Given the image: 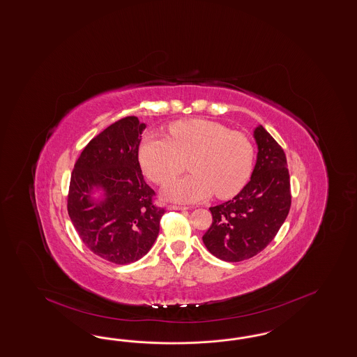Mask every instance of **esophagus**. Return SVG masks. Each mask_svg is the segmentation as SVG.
Listing matches in <instances>:
<instances>
[{
    "label": "esophagus",
    "mask_w": 357,
    "mask_h": 357,
    "mask_svg": "<svg viewBox=\"0 0 357 357\" xmlns=\"http://www.w3.org/2000/svg\"><path fill=\"white\" fill-rule=\"evenodd\" d=\"M190 207H185V206H176V204H172V206H169V209H181V211H185V209H188Z\"/></svg>",
    "instance_id": "esophagus-1"
}]
</instances>
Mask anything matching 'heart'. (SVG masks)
<instances>
[{
  "label": "heart",
  "instance_id": "obj_1",
  "mask_svg": "<svg viewBox=\"0 0 357 357\" xmlns=\"http://www.w3.org/2000/svg\"><path fill=\"white\" fill-rule=\"evenodd\" d=\"M255 148L250 138L208 120H183L167 126V137L148 135L139 144L138 160L149 179L166 185L181 175L188 160L192 172L166 185L165 195L178 202H195L215 192L236 195L249 179Z\"/></svg>",
  "mask_w": 357,
  "mask_h": 357
}]
</instances>
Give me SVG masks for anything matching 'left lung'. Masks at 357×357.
<instances>
[{
    "label": "left lung",
    "mask_w": 357,
    "mask_h": 357,
    "mask_svg": "<svg viewBox=\"0 0 357 357\" xmlns=\"http://www.w3.org/2000/svg\"><path fill=\"white\" fill-rule=\"evenodd\" d=\"M255 138L259 154L249 183L232 200L209 208L212 224L203 236L209 252L228 262L250 259L269 245L291 206L283 149L261 125Z\"/></svg>",
    "instance_id": "left-lung-1"
}]
</instances>
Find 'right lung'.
Returning <instances> with one entry per match:
<instances>
[{"label":"right lung","mask_w":357,"mask_h":357,"mask_svg":"<svg viewBox=\"0 0 357 357\" xmlns=\"http://www.w3.org/2000/svg\"><path fill=\"white\" fill-rule=\"evenodd\" d=\"M145 128L135 116L112 123L88 142L71 172L67 211L75 229L92 253L117 265L148 253L166 212L154 203L138 162ZM93 185L107 191L100 205L89 202Z\"/></svg>","instance_id":"obj_1"}]
</instances>
